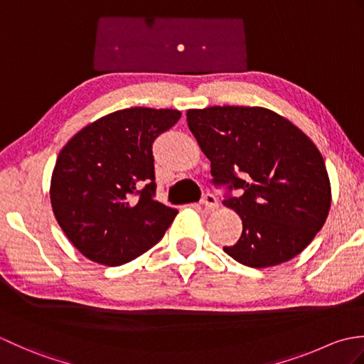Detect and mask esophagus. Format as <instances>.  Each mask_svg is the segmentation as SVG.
I'll use <instances>...</instances> for the list:
<instances>
[{"mask_svg": "<svg viewBox=\"0 0 364 364\" xmlns=\"http://www.w3.org/2000/svg\"><path fill=\"white\" fill-rule=\"evenodd\" d=\"M200 203H202L206 210H215V208L219 206L218 198H215V196H213V194H205Z\"/></svg>", "mask_w": 364, "mask_h": 364, "instance_id": "1", "label": "esophagus"}]
</instances>
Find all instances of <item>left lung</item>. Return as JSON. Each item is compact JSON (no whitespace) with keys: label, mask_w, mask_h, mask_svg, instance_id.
<instances>
[{"label":"left lung","mask_w":364,"mask_h":364,"mask_svg":"<svg viewBox=\"0 0 364 364\" xmlns=\"http://www.w3.org/2000/svg\"><path fill=\"white\" fill-rule=\"evenodd\" d=\"M188 127L211 161L213 183L237 191L223 205L239 214V241L223 247L249 267L289 261L327 220L331 188L326 162L304 131L266 107L189 109Z\"/></svg>","instance_id":"8db88e82"}]
</instances>
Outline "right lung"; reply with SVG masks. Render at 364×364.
<instances>
[{"label": "right lung", "instance_id": "obj_1", "mask_svg": "<svg viewBox=\"0 0 364 364\" xmlns=\"http://www.w3.org/2000/svg\"><path fill=\"white\" fill-rule=\"evenodd\" d=\"M176 109L128 107L95 120L60 150L50 198L54 218L90 261L120 266L161 241L178 211L156 200L153 142Z\"/></svg>", "mask_w": 364, "mask_h": 364}]
</instances>
